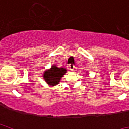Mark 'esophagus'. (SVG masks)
<instances>
[{
	"instance_id": "34e87169",
	"label": "esophagus",
	"mask_w": 129,
	"mask_h": 129,
	"mask_svg": "<svg viewBox=\"0 0 129 129\" xmlns=\"http://www.w3.org/2000/svg\"><path fill=\"white\" fill-rule=\"evenodd\" d=\"M74 68L75 67L74 65H72V64H70V66H69V69L71 71H74Z\"/></svg>"
}]
</instances>
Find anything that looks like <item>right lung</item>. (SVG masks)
Here are the masks:
<instances>
[{"label":"right lung","mask_w":129,"mask_h":129,"mask_svg":"<svg viewBox=\"0 0 129 129\" xmlns=\"http://www.w3.org/2000/svg\"><path fill=\"white\" fill-rule=\"evenodd\" d=\"M67 72L64 68H58L55 65L51 67L50 70H46L44 74V79L45 81L50 85L54 86L57 85L61 77Z\"/></svg>","instance_id":"add662e5"}]
</instances>
